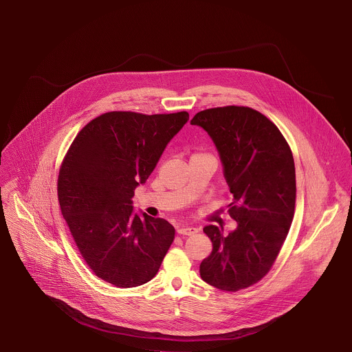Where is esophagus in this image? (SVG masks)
Masks as SVG:
<instances>
[{
	"label": "esophagus",
	"instance_id": "obj_1",
	"mask_svg": "<svg viewBox=\"0 0 352 352\" xmlns=\"http://www.w3.org/2000/svg\"><path fill=\"white\" fill-rule=\"evenodd\" d=\"M177 233L180 236H192L197 233V229L195 228H191V226H184V228H179L177 229Z\"/></svg>",
	"mask_w": 352,
	"mask_h": 352
}]
</instances>
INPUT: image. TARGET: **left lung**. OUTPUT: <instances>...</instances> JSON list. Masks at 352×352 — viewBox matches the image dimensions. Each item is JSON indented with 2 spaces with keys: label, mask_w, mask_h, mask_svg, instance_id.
<instances>
[{
  "label": "left lung",
  "mask_w": 352,
  "mask_h": 352,
  "mask_svg": "<svg viewBox=\"0 0 352 352\" xmlns=\"http://www.w3.org/2000/svg\"><path fill=\"white\" fill-rule=\"evenodd\" d=\"M191 124L203 127L218 149L233 195L228 212L237 222L228 236L214 225L203 229L212 251L201 263V279L239 292L270 272L290 230L297 191L293 153L279 129L250 107L208 108Z\"/></svg>",
  "instance_id": "8db88e82"
}]
</instances>
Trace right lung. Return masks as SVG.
<instances>
[{"instance_id": "obj_1", "label": "right lung", "mask_w": 352, "mask_h": 352, "mask_svg": "<svg viewBox=\"0 0 352 352\" xmlns=\"http://www.w3.org/2000/svg\"><path fill=\"white\" fill-rule=\"evenodd\" d=\"M188 118L186 111L105 112L82 127L63 157L60 212L88 267L116 287L149 282L173 243L175 228L134 214L131 198Z\"/></svg>"}]
</instances>
